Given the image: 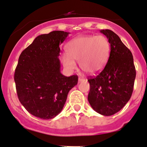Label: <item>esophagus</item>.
I'll return each mask as SVG.
<instances>
[{"instance_id": "34e87169", "label": "esophagus", "mask_w": 147, "mask_h": 147, "mask_svg": "<svg viewBox=\"0 0 147 147\" xmlns=\"http://www.w3.org/2000/svg\"><path fill=\"white\" fill-rule=\"evenodd\" d=\"M85 78L83 77H79V82H81V81H85Z\"/></svg>"}]
</instances>
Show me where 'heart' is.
<instances>
[{"mask_svg":"<svg viewBox=\"0 0 147 147\" xmlns=\"http://www.w3.org/2000/svg\"><path fill=\"white\" fill-rule=\"evenodd\" d=\"M67 54L61 55L63 66L68 70L75 68L79 62L81 69L87 75H95L103 69L111 51V44L103 35H85L72 40L66 47Z\"/></svg>","mask_w":147,"mask_h":147,"instance_id":"heart-1","label":"heart"}]
</instances>
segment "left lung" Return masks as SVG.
Instances as JSON below:
<instances>
[{"label":"left lung","mask_w":147,"mask_h":147,"mask_svg":"<svg viewBox=\"0 0 147 147\" xmlns=\"http://www.w3.org/2000/svg\"><path fill=\"white\" fill-rule=\"evenodd\" d=\"M109 39L111 52L108 62L96 77H90L88 101L96 112L111 116L119 111L130 99L136 69L131 52L111 30L100 31Z\"/></svg>","instance_id":"obj_1"}]
</instances>
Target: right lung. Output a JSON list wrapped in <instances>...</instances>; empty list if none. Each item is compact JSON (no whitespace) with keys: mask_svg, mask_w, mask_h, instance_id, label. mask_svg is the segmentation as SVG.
<instances>
[{"mask_svg":"<svg viewBox=\"0 0 147 147\" xmlns=\"http://www.w3.org/2000/svg\"><path fill=\"white\" fill-rule=\"evenodd\" d=\"M69 33L53 31L36 37L20 55L14 81L20 102L28 113L50 119L62 111L78 76L60 72V45Z\"/></svg>","mask_w":147,"mask_h":147,"instance_id":"right-lung-1","label":"right lung"}]
</instances>
